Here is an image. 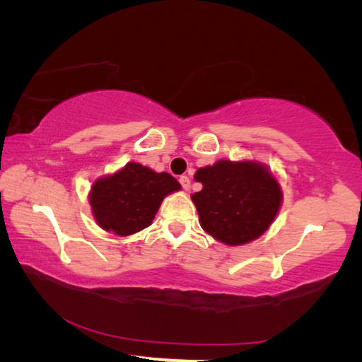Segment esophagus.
I'll return each instance as SVG.
<instances>
[{
	"label": "esophagus",
	"mask_w": 362,
	"mask_h": 362,
	"mask_svg": "<svg viewBox=\"0 0 362 362\" xmlns=\"http://www.w3.org/2000/svg\"><path fill=\"white\" fill-rule=\"evenodd\" d=\"M179 182H180L182 188L185 189V192H188V189H189V179H188V177L187 175H182L180 179H179Z\"/></svg>",
	"instance_id": "esophagus-1"
}]
</instances>
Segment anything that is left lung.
<instances>
[{
    "label": "left lung",
    "mask_w": 362,
    "mask_h": 362,
    "mask_svg": "<svg viewBox=\"0 0 362 362\" xmlns=\"http://www.w3.org/2000/svg\"><path fill=\"white\" fill-rule=\"evenodd\" d=\"M194 180L203 183V189L192 194L201 228L226 246L260 238L283 204L278 179L254 159H218L196 170Z\"/></svg>",
    "instance_id": "left-lung-1"
}]
</instances>
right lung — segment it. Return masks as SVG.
I'll use <instances>...</instances> for the list:
<instances>
[{"instance_id":"1","label":"right lung","mask_w":362,"mask_h":362,"mask_svg":"<svg viewBox=\"0 0 362 362\" xmlns=\"http://www.w3.org/2000/svg\"><path fill=\"white\" fill-rule=\"evenodd\" d=\"M180 188L170 174L132 161L93 183L90 212L102 230L129 236L150 226L163 199Z\"/></svg>"}]
</instances>
